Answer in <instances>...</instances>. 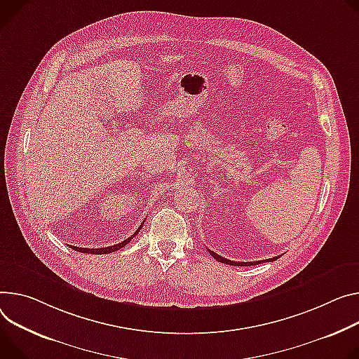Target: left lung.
<instances>
[{"label": "left lung", "mask_w": 359, "mask_h": 359, "mask_svg": "<svg viewBox=\"0 0 359 359\" xmlns=\"http://www.w3.org/2000/svg\"><path fill=\"white\" fill-rule=\"evenodd\" d=\"M208 252L216 259V260H219V262H222V264H226V265H232V266H250V265H257V264H260V262H273V260H276L279 256H276V257H271V259H265V260H260V262H233V260H229V259H226V257H222L220 255H217V253H215L213 250H210V249H208Z\"/></svg>", "instance_id": "8db88e82"}]
</instances>
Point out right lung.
I'll use <instances>...</instances> for the list:
<instances>
[{
	"instance_id": "right-lung-1",
	"label": "right lung",
	"mask_w": 359,
	"mask_h": 359,
	"mask_svg": "<svg viewBox=\"0 0 359 359\" xmlns=\"http://www.w3.org/2000/svg\"><path fill=\"white\" fill-rule=\"evenodd\" d=\"M144 223V222H143ZM143 223H142V226H143ZM142 226L139 227V229L132 235V236H128L126 241H123L121 243H117V245H113V246H109V248H99V249H90V248H77V246H72V245H69L72 249H74V250H77V252H81V253H93V255H104V253H111V252H116V250H118V249H121V248H124L130 241H132L137 233H139V231L142 229Z\"/></svg>"
}]
</instances>
